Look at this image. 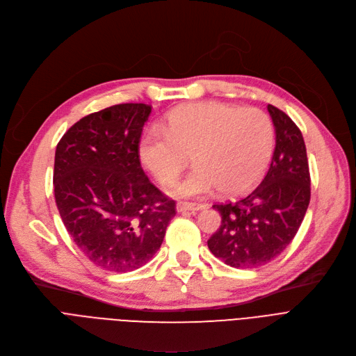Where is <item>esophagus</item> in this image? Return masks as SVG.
<instances>
[{"label":"esophagus","mask_w":356,"mask_h":356,"mask_svg":"<svg viewBox=\"0 0 356 356\" xmlns=\"http://www.w3.org/2000/svg\"><path fill=\"white\" fill-rule=\"evenodd\" d=\"M207 204H200V202H178L177 204V211L184 213V211H201L205 210Z\"/></svg>","instance_id":"esophagus-1"}]
</instances>
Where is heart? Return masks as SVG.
I'll list each match as a JSON object with an SVG mask.
<instances>
[{
  "instance_id": "heart-1",
  "label": "heart",
  "mask_w": 356,
  "mask_h": 356,
  "mask_svg": "<svg viewBox=\"0 0 356 356\" xmlns=\"http://www.w3.org/2000/svg\"><path fill=\"white\" fill-rule=\"evenodd\" d=\"M273 149V124L257 108L198 102L172 111L163 129L151 128L139 140V158L154 178L172 184L188 162L197 163L171 193L200 197L220 190L237 195L263 175Z\"/></svg>"
}]
</instances>
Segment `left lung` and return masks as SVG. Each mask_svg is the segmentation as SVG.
Segmentation results:
<instances>
[{"mask_svg":"<svg viewBox=\"0 0 356 356\" xmlns=\"http://www.w3.org/2000/svg\"><path fill=\"white\" fill-rule=\"evenodd\" d=\"M276 148L268 171L252 193L214 204L221 225L208 240L210 252L234 268H254L277 257L295 238L310 201V174L300 129L268 104Z\"/></svg>","mask_w":356,"mask_h":356,"instance_id":"left-lung-1","label":"left lung"}]
</instances>
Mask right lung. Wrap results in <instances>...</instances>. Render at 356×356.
<instances>
[{
    "label": "right lung",
    "instance_id": "add662e5",
    "mask_svg": "<svg viewBox=\"0 0 356 356\" xmlns=\"http://www.w3.org/2000/svg\"><path fill=\"white\" fill-rule=\"evenodd\" d=\"M151 104L122 103L90 113L63 135L54 156V198L80 252L100 268L132 271L158 252L175 201L145 175L139 140Z\"/></svg>",
    "mask_w": 356,
    "mask_h": 356
}]
</instances>
